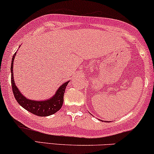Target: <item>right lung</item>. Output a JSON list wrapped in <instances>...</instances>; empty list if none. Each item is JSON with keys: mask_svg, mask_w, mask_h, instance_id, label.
<instances>
[{"mask_svg": "<svg viewBox=\"0 0 154 154\" xmlns=\"http://www.w3.org/2000/svg\"><path fill=\"white\" fill-rule=\"evenodd\" d=\"M16 52L13 56L12 62H11V85H12L13 92L14 94L15 100H17V103L20 105L22 107L25 109L29 112L32 113L35 115L39 116H47L55 114L58 110L61 109L63 106L64 101V93H65L66 87L69 83V81L66 82L60 86L51 98L47 100L42 101H35L27 99L26 97L23 96L22 93L20 92L18 88L15 85L14 82V77H13V62Z\"/></svg>", "mask_w": 154, "mask_h": 154, "instance_id": "1", "label": "right lung"}]
</instances>
